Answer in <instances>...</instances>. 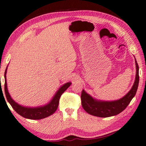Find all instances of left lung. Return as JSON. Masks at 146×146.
<instances>
[{"label":"left lung","instance_id":"1","mask_svg":"<svg viewBox=\"0 0 146 146\" xmlns=\"http://www.w3.org/2000/svg\"><path fill=\"white\" fill-rule=\"evenodd\" d=\"M135 64L136 73L135 82L130 91L121 99L111 101L98 100L92 98L83 90L81 94V102L86 112L94 116L106 117L118 114L125 109L136 95L139 83V68L136 59Z\"/></svg>","mask_w":146,"mask_h":146}]
</instances>
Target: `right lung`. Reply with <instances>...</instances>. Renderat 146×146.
Here are the masks:
<instances>
[{
  "label": "right lung",
  "mask_w": 146,
  "mask_h": 146,
  "mask_svg": "<svg viewBox=\"0 0 146 146\" xmlns=\"http://www.w3.org/2000/svg\"><path fill=\"white\" fill-rule=\"evenodd\" d=\"M8 68V66H7ZM7 68L4 73V79H5V84H4V92L7 99V101L10 104L12 108L17 114L21 115V116L27 119H41L45 118L48 116H50L55 112L58 106L59 99L60 96L68 88L69 86L71 84V82H69L64 84L63 86L60 88L56 92L54 96H53L51 100L47 104L40 106H36V107H29V106H25L21 105L17 103H16L13 99L11 98L9 92L8 90L6 82V73Z\"/></svg>",
  "instance_id": "obj_1"
}]
</instances>
